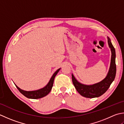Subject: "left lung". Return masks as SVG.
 I'll return each instance as SVG.
<instances>
[{"label": "left lung", "instance_id": "1", "mask_svg": "<svg viewBox=\"0 0 124 124\" xmlns=\"http://www.w3.org/2000/svg\"><path fill=\"white\" fill-rule=\"evenodd\" d=\"M108 44L111 51V59L109 70L107 76L102 81L93 85H85L79 82L72 74L73 85L79 94L87 98H94L101 96L107 92L111 84L115 80L116 74V52L114 47L108 37Z\"/></svg>", "mask_w": 124, "mask_h": 124}]
</instances>
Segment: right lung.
Masks as SVG:
<instances>
[{"mask_svg": "<svg viewBox=\"0 0 124 124\" xmlns=\"http://www.w3.org/2000/svg\"><path fill=\"white\" fill-rule=\"evenodd\" d=\"M60 69H59L57 70L56 72H55L54 74H53L52 77H51V79L49 81V83H47V85L46 86L44 87V88H42V89H40L37 90H35V91H29V92H27V91H24L20 89L16 85V87L17 88V89L19 90V92L21 93L22 95H23L24 96H26L27 98H31V99H38V98H41L45 96H46L51 91L53 84H54V78L55 75L59 71Z\"/></svg>", "mask_w": 124, "mask_h": 124, "instance_id": "add662e5", "label": "right lung"}]
</instances>
